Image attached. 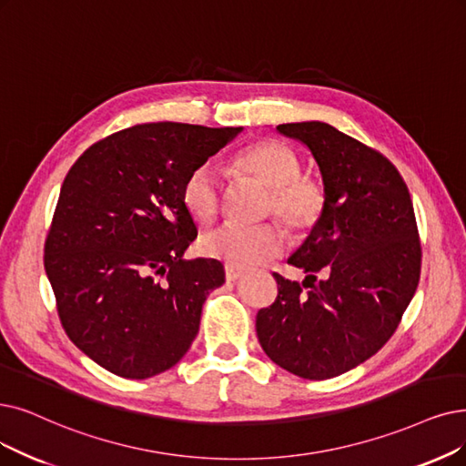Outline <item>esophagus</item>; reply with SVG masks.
<instances>
[{"mask_svg":"<svg viewBox=\"0 0 466 466\" xmlns=\"http://www.w3.org/2000/svg\"><path fill=\"white\" fill-rule=\"evenodd\" d=\"M240 275H243V271H240V269H237L233 266H226V279L229 283H235Z\"/></svg>","mask_w":466,"mask_h":466,"instance_id":"34e87169","label":"esophagus"}]
</instances>
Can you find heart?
Masks as SVG:
<instances>
[{"mask_svg": "<svg viewBox=\"0 0 466 466\" xmlns=\"http://www.w3.org/2000/svg\"><path fill=\"white\" fill-rule=\"evenodd\" d=\"M233 164L237 170L269 187L268 210L275 212L292 231H308L319 221L325 191L321 183L300 176L302 162L290 147L273 139L258 141L237 153ZM181 202L197 223H208L216 218L221 207V179L212 164H200L185 177ZM285 245V233L275 223H223L200 238L198 250L228 266L248 268L279 256Z\"/></svg>", "mask_w": 466, "mask_h": 466, "instance_id": "b5f03b06", "label": "heart"}]
</instances>
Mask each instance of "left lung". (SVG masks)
Returning <instances> with one entry per match:
<instances>
[{"label": "left lung", "mask_w": 466, "mask_h": 466, "mask_svg": "<svg viewBox=\"0 0 466 466\" xmlns=\"http://www.w3.org/2000/svg\"><path fill=\"white\" fill-rule=\"evenodd\" d=\"M277 132L309 148L325 208L289 258L306 273L302 285L275 273L279 294L258 311L256 332L273 363L325 380L375 356L398 329L420 275L415 210L392 162L334 126L292 122Z\"/></svg>", "instance_id": "1"}]
</instances>
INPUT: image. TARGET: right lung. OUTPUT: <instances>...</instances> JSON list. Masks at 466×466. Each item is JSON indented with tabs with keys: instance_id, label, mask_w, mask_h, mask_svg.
I'll return each mask as SVG.
<instances>
[{
	"instance_id": "add662e5",
	"label": "right lung",
	"mask_w": 466,
	"mask_h": 466,
	"mask_svg": "<svg viewBox=\"0 0 466 466\" xmlns=\"http://www.w3.org/2000/svg\"><path fill=\"white\" fill-rule=\"evenodd\" d=\"M243 127L139 124L91 145L66 174L46 273L68 339L118 377L143 380L191 348L226 283L218 259H183L197 237L181 185Z\"/></svg>"
}]
</instances>
